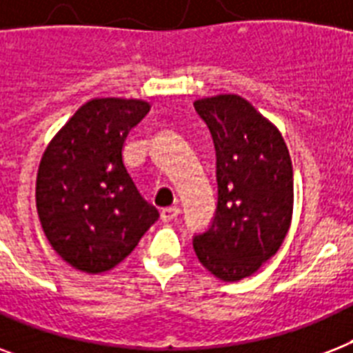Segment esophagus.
<instances>
[{"instance_id": "34e87169", "label": "esophagus", "mask_w": 353, "mask_h": 353, "mask_svg": "<svg viewBox=\"0 0 353 353\" xmlns=\"http://www.w3.org/2000/svg\"><path fill=\"white\" fill-rule=\"evenodd\" d=\"M179 216V209L177 207H168V209L161 210V220L163 221H174Z\"/></svg>"}]
</instances>
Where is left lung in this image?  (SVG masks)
Here are the masks:
<instances>
[{"label":"left lung","mask_w":353,"mask_h":353,"mask_svg":"<svg viewBox=\"0 0 353 353\" xmlns=\"http://www.w3.org/2000/svg\"><path fill=\"white\" fill-rule=\"evenodd\" d=\"M216 148L218 209L194 251L223 282L251 276L274 256L293 216V166L279 128L240 95L194 102Z\"/></svg>","instance_id":"1"}]
</instances>
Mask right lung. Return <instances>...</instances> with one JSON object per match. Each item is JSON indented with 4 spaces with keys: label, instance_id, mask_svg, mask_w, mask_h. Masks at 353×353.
Masks as SVG:
<instances>
[{
    "label": "right lung",
    "instance_id": "1",
    "mask_svg": "<svg viewBox=\"0 0 353 353\" xmlns=\"http://www.w3.org/2000/svg\"><path fill=\"white\" fill-rule=\"evenodd\" d=\"M150 108L141 99H91L41 155L36 176L41 229L62 260L82 273L115 268L159 218L122 161L128 133Z\"/></svg>",
    "mask_w": 353,
    "mask_h": 353
}]
</instances>
